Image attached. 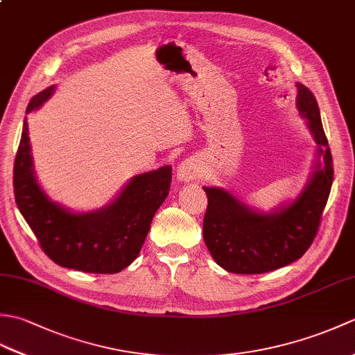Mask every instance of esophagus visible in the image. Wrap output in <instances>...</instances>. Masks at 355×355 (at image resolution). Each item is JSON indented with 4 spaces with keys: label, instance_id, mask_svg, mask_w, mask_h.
I'll use <instances>...</instances> for the list:
<instances>
[{
    "label": "esophagus",
    "instance_id": "1",
    "mask_svg": "<svg viewBox=\"0 0 355 355\" xmlns=\"http://www.w3.org/2000/svg\"><path fill=\"white\" fill-rule=\"evenodd\" d=\"M201 168L198 162L195 158H186L182 164L178 166L177 171V178L180 182H193V180H198L201 177Z\"/></svg>",
    "mask_w": 355,
    "mask_h": 355
}]
</instances>
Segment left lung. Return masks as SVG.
<instances>
[{
	"label": "left lung",
	"mask_w": 355,
	"mask_h": 355,
	"mask_svg": "<svg viewBox=\"0 0 355 355\" xmlns=\"http://www.w3.org/2000/svg\"><path fill=\"white\" fill-rule=\"evenodd\" d=\"M297 110L319 145L322 166L296 201L273 214H261L220 187H205L207 210L202 236L215 262L230 273L259 275L302 258L318 235L334 178L333 157L314 94L297 84Z\"/></svg>",
	"instance_id": "left-lung-1"
}]
</instances>
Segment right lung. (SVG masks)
Listing matches in <instances>:
<instances>
[{"label": "right lung", "mask_w": 355, "mask_h": 355, "mask_svg": "<svg viewBox=\"0 0 355 355\" xmlns=\"http://www.w3.org/2000/svg\"><path fill=\"white\" fill-rule=\"evenodd\" d=\"M53 87L30 101L27 114L49 99ZM24 120L13 164V192L21 215L42 252L58 266L85 273H119L137 258L155 212L169 195L171 166L134 177L110 206L71 214L51 202L37 186Z\"/></svg>", "instance_id": "right-lung-1"}]
</instances>
